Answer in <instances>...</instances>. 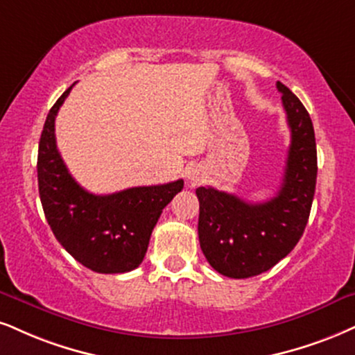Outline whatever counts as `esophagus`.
<instances>
[{
  "label": "esophagus",
  "mask_w": 355,
  "mask_h": 355,
  "mask_svg": "<svg viewBox=\"0 0 355 355\" xmlns=\"http://www.w3.org/2000/svg\"><path fill=\"white\" fill-rule=\"evenodd\" d=\"M187 181H189L192 186L198 184V182L200 181V173H199V169H191L189 173H187Z\"/></svg>",
  "instance_id": "obj_1"
}]
</instances>
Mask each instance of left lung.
<instances>
[{
    "mask_svg": "<svg viewBox=\"0 0 355 355\" xmlns=\"http://www.w3.org/2000/svg\"><path fill=\"white\" fill-rule=\"evenodd\" d=\"M277 89L291 131L277 196L252 204L214 187L196 189L200 248L212 268L229 278H250L273 268L300 242L311 212L318 176L313 121L286 85L277 82Z\"/></svg>",
    "mask_w": 355,
    "mask_h": 355,
    "instance_id": "8db88e82",
    "label": "left lung"
}]
</instances>
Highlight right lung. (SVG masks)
I'll list each match as a JSON object with an SVG mask.
<instances>
[{"label": "right lung", "instance_id": "1", "mask_svg": "<svg viewBox=\"0 0 355 355\" xmlns=\"http://www.w3.org/2000/svg\"><path fill=\"white\" fill-rule=\"evenodd\" d=\"M72 87L47 113L39 141L42 209L55 239L78 263L97 273H125L143 261L157 218L182 191L184 181L130 187L107 196L85 191L71 176L55 144L57 112Z\"/></svg>", "mask_w": 355, "mask_h": 355}]
</instances>
